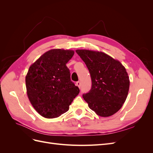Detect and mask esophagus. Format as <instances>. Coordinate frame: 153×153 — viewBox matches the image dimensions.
Segmentation results:
<instances>
[{
  "label": "esophagus",
  "mask_w": 153,
  "mask_h": 153,
  "mask_svg": "<svg viewBox=\"0 0 153 153\" xmlns=\"http://www.w3.org/2000/svg\"><path fill=\"white\" fill-rule=\"evenodd\" d=\"M76 85L78 87H80V85H81V83H80V82H79V81H78V82H76Z\"/></svg>",
  "instance_id": "34e87169"
}]
</instances>
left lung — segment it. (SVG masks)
Instances as JSON below:
<instances>
[{"label":"left lung","instance_id":"8db88e82","mask_svg":"<svg viewBox=\"0 0 153 153\" xmlns=\"http://www.w3.org/2000/svg\"><path fill=\"white\" fill-rule=\"evenodd\" d=\"M89 69L92 86L83 98L101 117H109L122 107L127 98L129 80L121 63L103 52L76 50Z\"/></svg>","mask_w":153,"mask_h":153}]
</instances>
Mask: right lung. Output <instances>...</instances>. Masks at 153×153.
Returning <instances> with one entry per match:
<instances>
[{
    "mask_svg": "<svg viewBox=\"0 0 153 153\" xmlns=\"http://www.w3.org/2000/svg\"><path fill=\"white\" fill-rule=\"evenodd\" d=\"M74 51L50 50L32 64L25 77L27 93L41 115L55 118L66 112L80 92L66 64Z\"/></svg>",
    "mask_w": 153,
    "mask_h": 153,
    "instance_id": "1",
    "label": "right lung"
}]
</instances>
